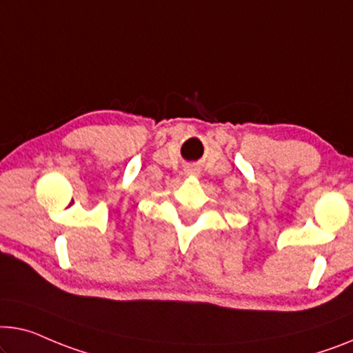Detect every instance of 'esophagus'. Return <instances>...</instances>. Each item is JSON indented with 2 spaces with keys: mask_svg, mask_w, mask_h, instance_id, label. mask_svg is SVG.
Instances as JSON below:
<instances>
[{
  "mask_svg": "<svg viewBox=\"0 0 353 353\" xmlns=\"http://www.w3.org/2000/svg\"><path fill=\"white\" fill-rule=\"evenodd\" d=\"M190 174H193V172H190Z\"/></svg>",
  "mask_w": 353,
  "mask_h": 353,
  "instance_id": "obj_1",
  "label": "esophagus"
}]
</instances>
